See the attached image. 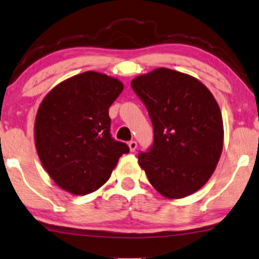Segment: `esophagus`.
Listing matches in <instances>:
<instances>
[{"label": "esophagus", "mask_w": 259, "mask_h": 259, "mask_svg": "<svg viewBox=\"0 0 259 259\" xmlns=\"http://www.w3.org/2000/svg\"><path fill=\"white\" fill-rule=\"evenodd\" d=\"M137 146H138V144H137V142H134V140H132V142L128 143V147H130L131 152H134V151L137 150Z\"/></svg>", "instance_id": "1"}]
</instances>
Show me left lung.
<instances>
[{
    "label": "left lung",
    "mask_w": 259,
    "mask_h": 259,
    "mask_svg": "<svg viewBox=\"0 0 259 259\" xmlns=\"http://www.w3.org/2000/svg\"><path fill=\"white\" fill-rule=\"evenodd\" d=\"M131 85L146 106L154 140L138 156L150 183L169 200L183 199L208 182L224 146L223 116L203 83L167 68L137 76Z\"/></svg>",
    "instance_id": "1"
}]
</instances>
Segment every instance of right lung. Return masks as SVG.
Segmentation results:
<instances>
[{"mask_svg":"<svg viewBox=\"0 0 259 259\" xmlns=\"http://www.w3.org/2000/svg\"><path fill=\"white\" fill-rule=\"evenodd\" d=\"M123 90L121 80L85 71L57 84L44 97L34 121L35 149L57 186L73 195L102 187L125 143L110 136L109 107Z\"/></svg>","mask_w":259,"mask_h":259,"instance_id":"right-lung-1","label":"right lung"}]
</instances>
